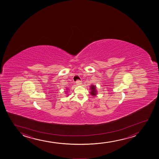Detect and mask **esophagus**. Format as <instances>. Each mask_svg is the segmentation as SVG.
Masks as SVG:
<instances>
[{"label": "esophagus", "mask_w": 159, "mask_h": 159, "mask_svg": "<svg viewBox=\"0 0 159 159\" xmlns=\"http://www.w3.org/2000/svg\"><path fill=\"white\" fill-rule=\"evenodd\" d=\"M76 84L77 85H81L82 83H81V81L78 80L76 81Z\"/></svg>", "instance_id": "1"}]
</instances>
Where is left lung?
Masks as SVG:
<instances>
[{
  "label": "left lung",
  "mask_w": 159,
  "mask_h": 159,
  "mask_svg": "<svg viewBox=\"0 0 159 159\" xmlns=\"http://www.w3.org/2000/svg\"><path fill=\"white\" fill-rule=\"evenodd\" d=\"M90 89V92H89V93L93 97H96L97 94V87H96V85H91V86L89 87Z\"/></svg>",
  "instance_id": "left-lung-1"
}]
</instances>
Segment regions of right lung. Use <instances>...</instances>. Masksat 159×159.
I'll use <instances>...</instances> for the list:
<instances>
[{
  "label": "right lung",
  "instance_id": "right-lung-1",
  "mask_svg": "<svg viewBox=\"0 0 159 159\" xmlns=\"http://www.w3.org/2000/svg\"><path fill=\"white\" fill-rule=\"evenodd\" d=\"M70 89H66V91H65L66 93L67 94V92H68V90H69ZM68 96H66V97H68Z\"/></svg>",
  "mask_w": 159,
  "mask_h": 159
}]
</instances>
